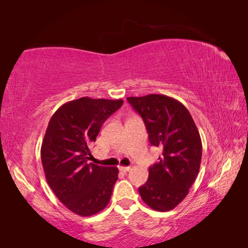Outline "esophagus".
I'll use <instances>...</instances> for the list:
<instances>
[{
	"mask_svg": "<svg viewBox=\"0 0 248 248\" xmlns=\"http://www.w3.org/2000/svg\"><path fill=\"white\" fill-rule=\"evenodd\" d=\"M119 170H120V171H129L130 170H131V167L130 166H119Z\"/></svg>",
	"mask_w": 248,
	"mask_h": 248,
	"instance_id": "34e87169",
	"label": "esophagus"
}]
</instances>
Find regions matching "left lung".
I'll use <instances>...</instances> for the list:
<instances>
[{"label":"left lung","instance_id":"obj_1","mask_svg":"<svg viewBox=\"0 0 248 248\" xmlns=\"http://www.w3.org/2000/svg\"><path fill=\"white\" fill-rule=\"evenodd\" d=\"M127 100L143 119L151 145L163 150L139 188L140 196L153 210L170 211L188 195L199 173V131L188 109L169 96L150 94Z\"/></svg>","mask_w":248,"mask_h":248}]
</instances>
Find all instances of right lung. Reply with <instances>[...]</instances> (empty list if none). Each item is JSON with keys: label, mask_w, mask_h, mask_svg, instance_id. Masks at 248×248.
<instances>
[{"label": "right lung", "mask_w": 248, "mask_h": 248, "mask_svg": "<svg viewBox=\"0 0 248 248\" xmlns=\"http://www.w3.org/2000/svg\"><path fill=\"white\" fill-rule=\"evenodd\" d=\"M123 104V99L82 97L62 105L49 121L40 151L46 179L78 216L98 213L110 200L118 169L87 161L100 127Z\"/></svg>", "instance_id": "obj_1"}]
</instances>
